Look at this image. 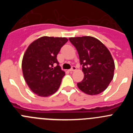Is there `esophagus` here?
<instances>
[{
    "instance_id": "esophagus-1",
    "label": "esophagus",
    "mask_w": 133,
    "mask_h": 133,
    "mask_svg": "<svg viewBox=\"0 0 133 133\" xmlns=\"http://www.w3.org/2000/svg\"><path fill=\"white\" fill-rule=\"evenodd\" d=\"M76 69H77L76 66H72V68L70 69V70H69V71H71V72H72V71H75V70H76Z\"/></svg>"
}]
</instances>
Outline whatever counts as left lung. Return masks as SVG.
<instances>
[{
    "instance_id": "obj_1",
    "label": "left lung",
    "mask_w": 133,
    "mask_h": 133,
    "mask_svg": "<svg viewBox=\"0 0 133 133\" xmlns=\"http://www.w3.org/2000/svg\"><path fill=\"white\" fill-rule=\"evenodd\" d=\"M78 51L84 78L77 86L84 93L98 95L113 78L115 63L107 48L92 36L69 38Z\"/></svg>"
}]
</instances>
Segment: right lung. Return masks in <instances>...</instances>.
I'll use <instances>...</instances> for the list:
<instances>
[{
  "instance_id": "1",
  "label": "right lung",
  "mask_w": 133,
  "mask_h": 133,
  "mask_svg": "<svg viewBox=\"0 0 133 133\" xmlns=\"http://www.w3.org/2000/svg\"><path fill=\"white\" fill-rule=\"evenodd\" d=\"M67 41L66 38L43 36L26 50L22 62L23 76L32 91L40 97L52 95L61 85L65 73L56 57Z\"/></svg>"
}]
</instances>
